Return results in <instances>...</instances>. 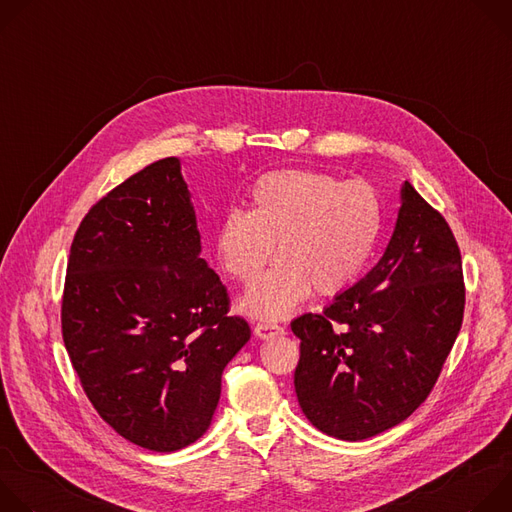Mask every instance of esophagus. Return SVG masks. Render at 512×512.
Here are the masks:
<instances>
[{"label":"esophagus","mask_w":512,"mask_h":512,"mask_svg":"<svg viewBox=\"0 0 512 512\" xmlns=\"http://www.w3.org/2000/svg\"><path fill=\"white\" fill-rule=\"evenodd\" d=\"M283 332H285V328L279 326V324H273V322H259V324L255 326V334H257L259 338H263V340L281 336Z\"/></svg>","instance_id":"1"}]
</instances>
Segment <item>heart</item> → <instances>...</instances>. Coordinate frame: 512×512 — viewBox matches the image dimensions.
I'll return each mask as SVG.
<instances>
[{"label": "heart", "instance_id": "heart-1", "mask_svg": "<svg viewBox=\"0 0 512 512\" xmlns=\"http://www.w3.org/2000/svg\"><path fill=\"white\" fill-rule=\"evenodd\" d=\"M251 210L231 208L218 223L216 251L229 275L251 283L275 253L279 261L249 291L243 308L283 318L314 289L336 296L367 267L381 229L379 192L364 180L316 170H275L249 190Z\"/></svg>", "mask_w": 512, "mask_h": 512}]
</instances>
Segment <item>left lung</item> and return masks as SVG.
<instances>
[{
	"label": "left lung",
	"mask_w": 512,
	"mask_h": 512,
	"mask_svg": "<svg viewBox=\"0 0 512 512\" xmlns=\"http://www.w3.org/2000/svg\"><path fill=\"white\" fill-rule=\"evenodd\" d=\"M458 241L409 184L381 261L322 314H302L294 375L304 415L358 442L407 419L431 393L464 320Z\"/></svg>",
	"instance_id": "left-lung-1"
}]
</instances>
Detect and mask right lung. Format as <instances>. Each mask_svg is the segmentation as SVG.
<instances>
[{"label":"right lung","instance_id":"obj_1","mask_svg":"<svg viewBox=\"0 0 512 512\" xmlns=\"http://www.w3.org/2000/svg\"><path fill=\"white\" fill-rule=\"evenodd\" d=\"M204 259L188 186L164 158L97 200L70 245L60 326L81 387L131 444L176 452L208 429L251 338Z\"/></svg>","mask_w":512,"mask_h":512}]
</instances>
